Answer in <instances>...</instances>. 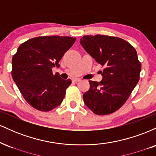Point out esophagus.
Here are the masks:
<instances>
[{
  "instance_id": "obj_1",
  "label": "esophagus",
  "mask_w": 156,
  "mask_h": 156,
  "mask_svg": "<svg viewBox=\"0 0 156 156\" xmlns=\"http://www.w3.org/2000/svg\"><path fill=\"white\" fill-rule=\"evenodd\" d=\"M73 81H74V82H76V83H77V82L80 81V78H74V79H73Z\"/></svg>"
}]
</instances>
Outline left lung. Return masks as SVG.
I'll return each mask as SVG.
<instances>
[{
  "instance_id": "left-lung-1",
  "label": "left lung",
  "mask_w": 156,
  "mask_h": 156,
  "mask_svg": "<svg viewBox=\"0 0 156 156\" xmlns=\"http://www.w3.org/2000/svg\"><path fill=\"white\" fill-rule=\"evenodd\" d=\"M80 43L104 67L101 81L89 80L90 88L83 94L84 103L98 115L114 113L124 105L140 78L136 51L124 39L105 35L84 36Z\"/></svg>"
}]
</instances>
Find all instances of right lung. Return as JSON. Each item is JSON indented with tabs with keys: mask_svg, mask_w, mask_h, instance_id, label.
<instances>
[{
	"mask_svg": "<svg viewBox=\"0 0 156 156\" xmlns=\"http://www.w3.org/2000/svg\"><path fill=\"white\" fill-rule=\"evenodd\" d=\"M76 38L44 36L28 39L12 57V76L23 98L33 108L49 112L63 101L70 79L64 80L53 67L74 44Z\"/></svg>",
	"mask_w": 156,
	"mask_h": 156,
	"instance_id": "add662e5",
	"label": "right lung"
}]
</instances>
